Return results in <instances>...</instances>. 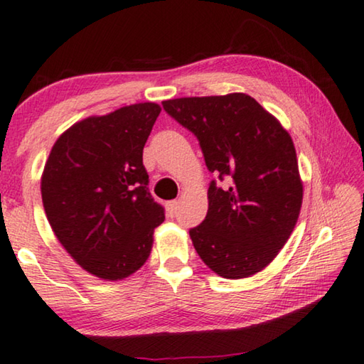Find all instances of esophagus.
<instances>
[{"mask_svg":"<svg viewBox=\"0 0 364 364\" xmlns=\"http://www.w3.org/2000/svg\"><path fill=\"white\" fill-rule=\"evenodd\" d=\"M178 209H180V200H171V203L166 204V212H168V217H175Z\"/></svg>","mask_w":364,"mask_h":364,"instance_id":"esophagus-1","label":"esophagus"}]
</instances>
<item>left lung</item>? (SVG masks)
<instances>
[{
    "mask_svg": "<svg viewBox=\"0 0 364 364\" xmlns=\"http://www.w3.org/2000/svg\"><path fill=\"white\" fill-rule=\"evenodd\" d=\"M198 137L210 183L205 220L189 230L207 267L223 279H246L274 261L290 238L303 203L293 141L252 97H183L161 103Z\"/></svg>",
    "mask_w": 364,
    "mask_h": 364,
    "instance_id": "8db88e82",
    "label": "left lung"
}]
</instances>
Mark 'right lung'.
<instances>
[{
	"mask_svg": "<svg viewBox=\"0 0 364 364\" xmlns=\"http://www.w3.org/2000/svg\"><path fill=\"white\" fill-rule=\"evenodd\" d=\"M160 112L146 102L77 121L45 164L40 189L50 227L69 256L99 279L123 280L139 270L165 220L142 165Z\"/></svg>",
	"mask_w": 364,
	"mask_h": 364,
	"instance_id": "1",
	"label": "right lung"
}]
</instances>
